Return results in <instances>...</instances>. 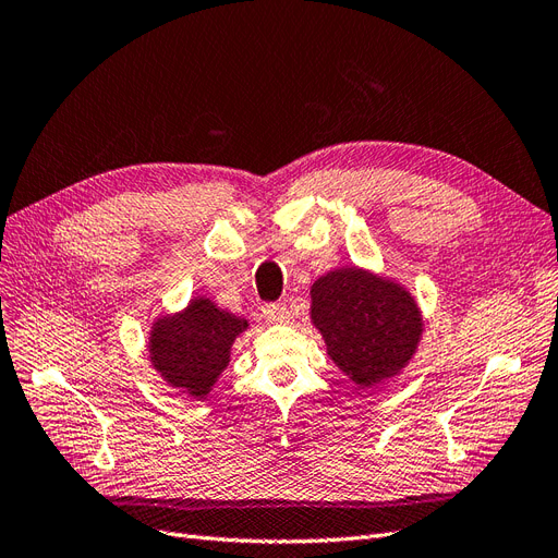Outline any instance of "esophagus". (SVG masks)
Here are the masks:
<instances>
[{
  "label": "esophagus",
  "instance_id": "obj_1",
  "mask_svg": "<svg viewBox=\"0 0 558 558\" xmlns=\"http://www.w3.org/2000/svg\"><path fill=\"white\" fill-rule=\"evenodd\" d=\"M262 313H264V317L268 323H284L290 317V311H288V306L284 304H280V301H274V304H266L264 308H262Z\"/></svg>",
  "mask_w": 558,
  "mask_h": 558
}]
</instances>
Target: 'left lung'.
Here are the masks:
<instances>
[{
	"instance_id": "8db88e82",
	"label": "left lung",
	"mask_w": 558,
	"mask_h": 558,
	"mask_svg": "<svg viewBox=\"0 0 558 558\" xmlns=\"http://www.w3.org/2000/svg\"><path fill=\"white\" fill-rule=\"evenodd\" d=\"M313 325L323 331L329 357L369 388L400 372L421 339V313L397 284L343 268L311 290Z\"/></svg>"
}]
</instances>
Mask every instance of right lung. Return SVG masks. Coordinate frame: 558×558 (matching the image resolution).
I'll list each match as a JSON object with an SVG mask.
<instances>
[{
  "label": "right lung",
  "mask_w": 558,
  "mask_h": 558,
  "mask_svg": "<svg viewBox=\"0 0 558 558\" xmlns=\"http://www.w3.org/2000/svg\"><path fill=\"white\" fill-rule=\"evenodd\" d=\"M245 327L247 320L215 308L208 299L191 301L184 313L156 323L149 341L154 367L174 388L205 397L225 372L231 343Z\"/></svg>",
  "instance_id": "obj_1"
}]
</instances>
